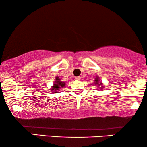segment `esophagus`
Segmentation results:
<instances>
[{
	"label": "esophagus",
	"mask_w": 147,
	"mask_h": 147,
	"mask_svg": "<svg viewBox=\"0 0 147 147\" xmlns=\"http://www.w3.org/2000/svg\"><path fill=\"white\" fill-rule=\"evenodd\" d=\"M75 79L76 80H81V78H80V76H77V77L75 78Z\"/></svg>",
	"instance_id": "obj_1"
}]
</instances>
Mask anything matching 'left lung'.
<instances>
[{
  "mask_svg": "<svg viewBox=\"0 0 147 147\" xmlns=\"http://www.w3.org/2000/svg\"><path fill=\"white\" fill-rule=\"evenodd\" d=\"M95 82H96V84H98V83H99V80H98V77H96V80H95ZM101 84H102V83H100V84H98V85H99V86L102 85ZM102 87L103 88L104 86H101V87H100V88H101V89H102V88H101Z\"/></svg>",
  "mask_w": 147,
  "mask_h": 147,
  "instance_id": "8db88e82",
  "label": "left lung"
}]
</instances>
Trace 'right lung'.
Masks as SVG:
<instances>
[{"label":"right lung","instance_id":"1","mask_svg":"<svg viewBox=\"0 0 147 147\" xmlns=\"http://www.w3.org/2000/svg\"><path fill=\"white\" fill-rule=\"evenodd\" d=\"M55 80L56 81H55V83L53 84V86L52 87V89H51V91L53 92H56L57 90H59L60 88H63L65 85V84L64 82H61L60 81V79L58 77H56ZM55 93H57V92H55Z\"/></svg>","mask_w":147,"mask_h":147}]
</instances>
